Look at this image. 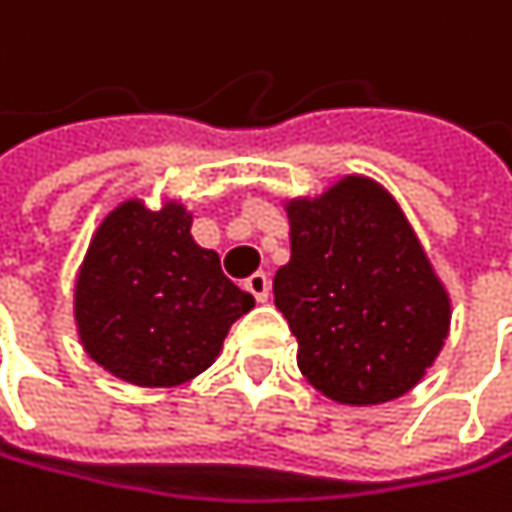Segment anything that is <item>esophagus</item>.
I'll use <instances>...</instances> for the list:
<instances>
[{
  "instance_id": "1",
  "label": "esophagus",
  "mask_w": 512,
  "mask_h": 512,
  "mask_svg": "<svg viewBox=\"0 0 512 512\" xmlns=\"http://www.w3.org/2000/svg\"><path fill=\"white\" fill-rule=\"evenodd\" d=\"M245 291L258 300V303H267L270 300V276L267 273H254L245 279Z\"/></svg>"
}]
</instances>
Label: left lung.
Segmentation results:
<instances>
[{
  "instance_id": "obj_1",
  "label": "left lung",
  "mask_w": 512,
  "mask_h": 512,
  "mask_svg": "<svg viewBox=\"0 0 512 512\" xmlns=\"http://www.w3.org/2000/svg\"><path fill=\"white\" fill-rule=\"evenodd\" d=\"M291 261L273 294L297 336V366L342 405L405 396L450 333V297L399 203L345 176L315 200H291Z\"/></svg>"
}]
</instances>
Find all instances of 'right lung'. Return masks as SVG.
<instances>
[{
  "instance_id": "1",
  "label": "right lung",
  "mask_w": 512,
  "mask_h": 512,
  "mask_svg": "<svg viewBox=\"0 0 512 512\" xmlns=\"http://www.w3.org/2000/svg\"><path fill=\"white\" fill-rule=\"evenodd\" d=\"M251 306L254 297L221 273L218 254L191 239L179 203L158 212L140 200L116 206L95 230L74 288L86 354L137 387L200 375Z\"/></svg>"
}]
</instances>
